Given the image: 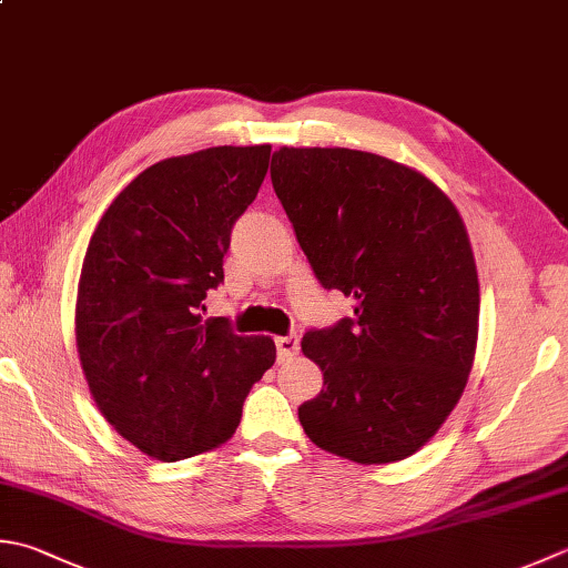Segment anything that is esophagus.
<instances>
[{"label":"esophagus","instance_id":"34e87169","mask_svg":"<svg viewBox=\"0 0 568 568\" xmlns=\"http://www.w3.org/2000/svg\"><path fill=\"white\" fill-rule=\"evenodd\" d=\"M275 349H277V359H287L300 349V339L297 335H285V337H275Z\"/></svg>","mask_w":568,"mask_h":568}]
</instances>
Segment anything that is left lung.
<instances>
[{
	"mask_svg": "<svg viewBox=\"0 0 568 568\" xmlns=\"http://www.w3.org/2000/svg\"><path fill=\"white\" fill-rule=\"evenodd\" d=\"M273 189L317 281L354 320L307 332L322 392L297 408L317 448L359 465L420 450L475 362L480 283L463 216L414 166L347 148H281Z\"/></svg>",
	"mask_w": 568,
	"mask_h": 568,
	"instance_id": "1",
	"label": "left lung"
}]
</instances>
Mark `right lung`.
<instances>
[{
	"mask_svg": "<svg viewBox=\"0 0 568 568\" xmlns=\"http://www.w3.org/2000/svg\"><path fill=\"white\" fill-rule=\"evenodd\" d=\"M271 144L209 148L148 166L113 199L88 243L75 347L100 414L154 460L226 443L251 386L275 362L268 335L204 320L224 281L231 226L258 194Z\"/></svg>",
	"mask_w": 568,
	"mask_h": 568,
	"instance_id": "obj_1",
	"label": "right lung"
}]
</instances>
